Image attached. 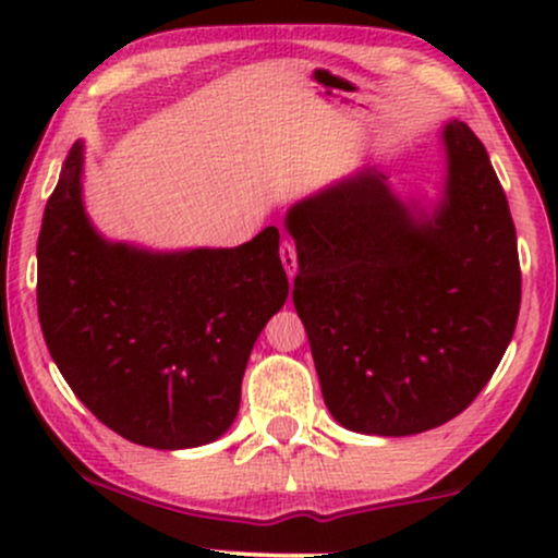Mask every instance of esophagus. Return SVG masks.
Wrapping results in <instances>:
<instances>
[{
	"label": "esophagus",
	"mask_w": 558,
	"mask_h": 558,
	"mask_svg": "<svg viewBox=\"0 0 558 558\" xmlns=\"http://www.w3.org/2000/svg\"><path fill=\"white\" fill-rule=\"evenodd\" d=\"M280 262H283L288 278L293 280V275H296V246H293V241L280 243Z\"/></svg>",
	"instance_id": "1"
}]
</instances>
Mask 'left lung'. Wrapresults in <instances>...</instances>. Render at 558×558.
I'll return each instance as SVG.
<instances>
[{"mask_svg": "<svg viewBox=\"0 0 558 558\" xmlns=\"http://www.w3.org/2000/svg\"><path fill=\"white\" fill-rule=\"evenodd\" d=\"M444 183L401 198L360 168L286 213L296 306L345 430L417 435L462 414L514 336L522 275L509 202L480 138L440 128Z\"/></svg>", "mask_w": 558, "mask_h": 558, "instance_id": "obj_1", "label": "left lung"}]
</instances>
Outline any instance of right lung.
I'll use <instances>...</instances> for the list:
<instances>
[{
    "instance_id": "obj_1",
    "label": "right lung",
    "mask_w": 558,
    "mask_h": 558,
    "mask_svg": "<svg viewBox=\"0 0 558 558\" xmlns=\"http://www.w3.org/2000/svg\"><path fill=\"white\" fill-rule=\"evenodd\" d=\"M75 141L38 233V319L73 393L138 446H207L239 414L262 328L288 299L280 233L233 248L110 241L83 204Z\"/></svg>"
}]
</instances>
